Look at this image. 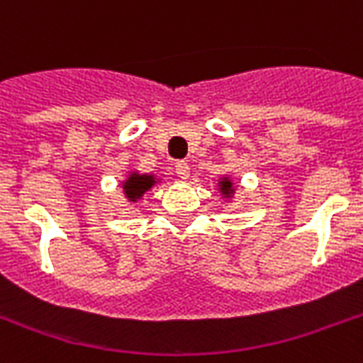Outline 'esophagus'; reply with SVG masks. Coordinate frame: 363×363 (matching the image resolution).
Returning a JSON list of instances; mask_svg holds the SVG:
<instances>
[{"instance_id": "1", "label": "esophagus", "mask_w": 363, "mask_h": 363, "mask_svg": "<svg viewBox=\"0 0 363 363\" xmlns=\"http://www.w3.org/2000/svg\"><path fill=\"white\" fill-rule=\"evenodd\" d=\"M175 171L181 179H188V177H190V165H188V162H184V160H179V162H177Z\"/></svg>"}]
</instances>
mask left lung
<instances>
[{"mask_svg": "<svg viewBox=\"0 0 363 363\" xmlns=\"http://www.w3.org/2000/svg\"><path fill=\"white\" fill-rule=\"evenodd\" d=\"M218 186H220V192L222 196H226V198H230L233 194V182L228 179V177H224L220 182H218Z\"/></svg>", "mask_w": 363, "mask_h": 363, "instance_id": "1", "label": "left lung"}]
</instances>
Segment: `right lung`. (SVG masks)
Listing matches in <instances>:
<instances>
[{
    "mask_svg": "<svg viewBox=\"0 0 363 363\" xmlns=\"http://www.w3.org/2000/svg\"><path fill=\"white\" fill-rule=\"evenodd\" d=\"M156 184L154 175H139V173H130V177L124 181V194L130 201H137L143 198V194L148 192Z\"/></svg>",
    "mask_w": 363,
    "mask_h": 363,
    "instance_id": "add662e5",
    "label": "right lung"
}]
</instances>
